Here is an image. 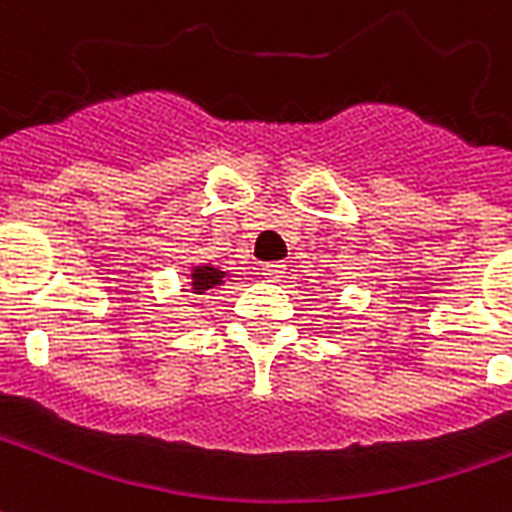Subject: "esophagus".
<instances>
[{
    "instance_id": "34e87169",
    "label": "esophagus",
    "mask_w": 512,
    "mask_h": 512,
    "mask_svg": "<svg viewBox=\"0 0 512 512\" xmlns=\"http://www.w3.org/2000/svg\"><path fill=\"white\" fill-rule=\"evenodd\" d=\"M260 271H263V276H266L268 282H282V276H285V263H266Z\"/></svg>"
}]
</instances>
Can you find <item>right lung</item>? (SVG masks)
I'll use <instances>...</instances> for the list:
<instances>
[{
    "label": "right lung",
    "instance_id": "obj_1",
    "mask_svg": "<svg viewBox=\"0 0 512 512\" xmlns=\"http://www.w3.org/2000/svg\"><path fill=\"white\" fill-rule=\"evenodd\" d=\"M225 271H219L214 266H195L192 268V274H189V287H192V293L203 295L206 290H217L222 282H225Z\"/></svg>",
    "mask_w": 512,
    "mask_h": 512
}]
</instances>
